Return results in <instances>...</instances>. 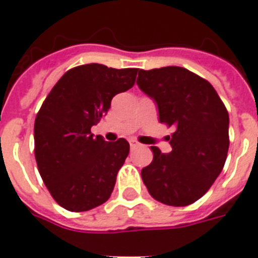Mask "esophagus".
Wrapping results in <instances>:
<instances>
[{
    "label": "esophagus",
    "instance_id": "1",
    "mask_svg": "<svg viewBox=\"0 0 258 258\" xmlns=\"http://www.w3.org/2000/svg\"><path fill=\"white\" fill-rule=\"evenodd\" d=\"M129 144H131L132 149H136V148H138V146H140V144H138L136 140H131V141H129Z\"/></svg>",
    "mask_w": 258,
    "mask_h": 258
}]
</instances>
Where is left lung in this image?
<instances>
[{
	"label": "left lung",
	"instance_id": "obj_1",
	"mask_svg": "<svg viewBox=\"0 0 258 258\" xmlns=\"http://www.w3.org/2000/svg\"><path fill=\"white\" fill-rule=\"evenodd\" d=\"M137 84L157 103L159 122L175 127L169 154L152 146V163L141 171L145 186L163 204H192L224 167L229 148L227 108L206 79L183 67L140 70Z\"/></svg>",
	"mask_w": 258,
	"mask_h": 258
}]
</instances>
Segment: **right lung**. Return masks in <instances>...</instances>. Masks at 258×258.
<instances>
[{
	"instance_id": "add662e5",
	"label": "right lung",
	"mask_w": 258,
	"mask_h": 258,
	"mask_svg": "<svg viewBox=\"0 0 258 258\" xmlns=\"http://www.w3.org/2000/svg\"><path fill=\"white\" fill-rule=\"evenodd\" d=\"M137 68L78 66L51 89L34 124V153L44 184L60 207L92 210L109 199L129 154V142H106L91 127L108 113L117 93L134 86Z\"/></svg>"
}]
</instances>
